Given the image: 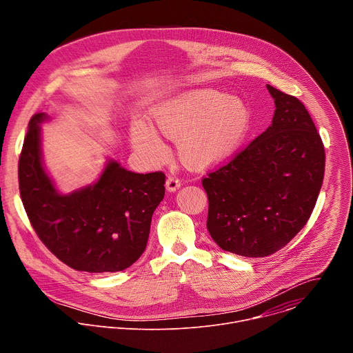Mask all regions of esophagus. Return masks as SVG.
Masks as SVG:
<instances>
[{"label":"esophagus","mask_w":353,"mask_h":353,"mask_svg":"<svg viewBox=\"0 0 353 353\" xmlns=\"http://www.w3.org/2000/svg\"><path fill=\"white\" fill-rule=\"evenodd\" d=\"M180 187H181V183H180L179 179H176V177H173V176H169V177H168V180H166V190H168L169 192H174V191L179 190Z\"/></svg>","instance_id":"obj_1"}]
</instances>
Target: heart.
Wrapping results in <instances>:
<instances>
[{"instance_id":"1","label":"heart","mask_w":353,"mask_h":353,"mask_svg":"<svg viewBox=\"0 0 353 353\" xmlns=\"http://www.w3.org/2000/svg\"><path fill=\"white\" fill-rule=\"evenodd\" d=\"M154 120L163 135L177 141L184 166L205 170L236 154L248 132L251 116L243 100L205 88L169 99L154 110ZM131 142L150 165H159L169 157L159 132L142 120L131 124Z\"/></svg>"}]
</instances>
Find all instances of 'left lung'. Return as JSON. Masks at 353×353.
Here are the masks:
<instances>
[{
    "instance_id": "1",
    "label": "left lung",
    "mask_w": 353,
    "mask_h": 353,
    "mask_svg": "<svg viewBox=\"0 0 353 353\" xmlns=\"http://www.w3.org/2000/svg\"><path fill=\"white\" fill-rule=\"evenodd\" d=\"M272 124L229 163L203 180L207 228L225 251L267 257L307 223L321 190L323 141L305 105L267 85Z\"/></svg>"
}]
</instances>
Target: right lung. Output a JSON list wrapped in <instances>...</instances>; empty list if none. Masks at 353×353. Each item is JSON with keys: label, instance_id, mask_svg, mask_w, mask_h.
<instances>
[{"label": "right lung", "instance_id": "1", "mask_svg": "<svg viewBox=\"0 0 353 353\" xmlns=\"http://www.w3.org/2000/svg\"><path fill=\"white\" fill-rule=\"evenodd\" d=\"M34 114L19 158L21 198L39 239L68 267L119 272L145 251L154 211L165 196L162 172L139 174L109 161L93 184L61 194L44 169L41 128Z\"/></svg>", "mask_w": 353, "mask_h": 353}]
</instances>
